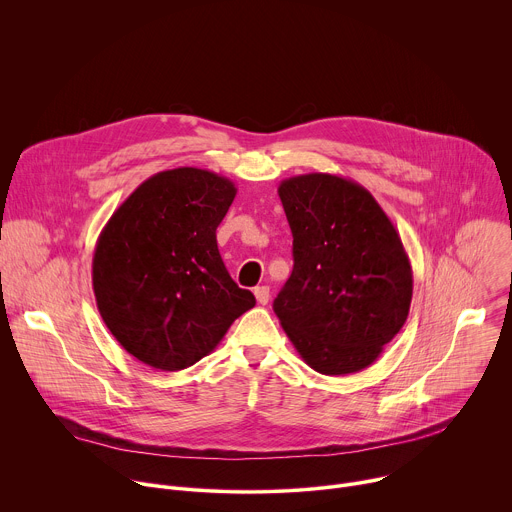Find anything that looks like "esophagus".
<instances>
[{
	"instance_id": "esophagus-1",
	"label": "esophagus",
	"mask_w": 512,
	"mask_h": 512,
	"mask_svg": "<svg viewBox=\"0 0 512 512\" xmlns=\"http://www.w3.org/2000/svg\"><path fill=\"white\" fill-rule=\"evenodd\" d=\"M255 298H257V304L265 306V304L269 302V287H267V285L255 287Z\"/></svg>"
}]
</instances>
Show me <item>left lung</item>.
<instances>
[{
	"mask_svg": "<svg viewBox=\"0 0 512 512\" xmlns=\"http://www.w3.org/2000/svg\"><path fill=\"white\" fill-rule=\"evenodd\" d=\"M277 194L294 235V271L273 302L281 328L322 375L367 369L411 306L399 233L373 194L342 176H294Z\"/></svg>",
	"mask_w": 512,
	"mask_h": 512,
	"instance_id": "left-lung-1",
	"label": "left lung"
}]
</instances>
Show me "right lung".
<instances>
[{"instance_id":"1","label":"right lung","mask_w":512,"mask_h":512,"mask_svg":"<svg viewBox=\"0 0 512 512\" xmlns=\"http://www.w3.org/2000/svg\"><path fill=\"white\" fill-rule=\"evenodd\" d=\"M235 194L229 178L208 170L158 172L101 231L93 255L99 314L115 340L148 367H192L255 306L216 245V227Z\"/></svg>"}]
</instances>
